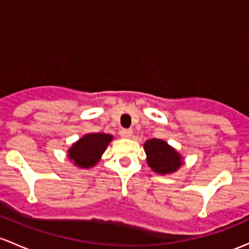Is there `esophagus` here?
Instances as JSON below:
<instances>
[{"mask_svg":"<svg viewBox=\"0 0 249 249\" xmlns=\"http://www.w3.org/2000/svg\"><path fill=\"white\" fill-rule=\"evenodd\" d=\"M119 135L122 138H131L132 131L131 130H127V129H122L119 131Z\"/></svg>","mask_w":249,"mask_h":249,"instance_id":"1","label":"esophagus"}]
</instances>
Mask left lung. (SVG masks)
Here are the masks:
<instances>
[{"label": "left lung", "mask_w": 249, "mask_h": 249, "mask_svg": "<svg viewBox=\"0 0 249 249\" xmlns=\"http://www.w3.org/2000/svg\"><path fill=\"white\" fill-rule=\"evenodd\" d=\"M146 155V163L151 171L158 174L166 175L175 173L184 164L181 154L169 145L166 141L160 138H151L145 141L143 145Z\"/></svg>", "instance_id": "1"}]
</instances>
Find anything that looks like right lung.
Returning <instances> with one entry per match:
<instances>
[{
  "label": "right lung",
  "mask_w": 249,
  "mask_h": 249,
  "mask_svg": "<svg viewBox=\"0 0 249 249\" xmlns=\"http://www.w3.org/2000/svg\"><path fill=\"white\" fill-rule=\"evenodd\" d=\"M113 136L104 132H91L83 135L68 149L67 156L78 168H91L99 163Z\"/></svg>",
  "instance_id": "obj_1"
}]
</instances>
